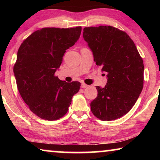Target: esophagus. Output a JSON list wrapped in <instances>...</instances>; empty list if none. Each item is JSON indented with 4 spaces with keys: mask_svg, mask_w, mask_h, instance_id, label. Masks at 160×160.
Instances as JSON below:
<instances>
[{
    "mask_svg": "<svg viewBox=\"0 0 160 160\" xmlns=\"http://www.w3.org/2000/svg\"><path fill=\"white\" fill-rule=\"evenodd\" d=\"M88 85H86V84H85V83H82V85H81V88H88Z\"/></svg>",
    "mask_w": 160,
    "mask_h": 160,
    "instance_id": "esophagus-1",
    "label": "esophagus"
}]
</instances>
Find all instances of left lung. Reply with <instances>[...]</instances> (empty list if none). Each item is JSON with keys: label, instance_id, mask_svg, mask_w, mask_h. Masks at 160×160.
<instances>
[{"label": "left lung", "instance_id": "left-lung-1", "mask_svg": "<svg viewBox=\"0 0 160 160\" xmlns=\"http://www.w3.org/2000/svg\"><path fill=\"white\" fill-rule=\"evenodd\" d=\"M83 31L94 61L107 73L104 88L96 87L98 94L90 103L92 112L102 121L122 117L134 106L142 90L141 56L128 35L117 28L89 27Z\"/></svg>", "mask_w": 160, "mask_h": 160}]
</instances>
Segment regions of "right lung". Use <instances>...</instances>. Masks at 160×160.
Here are the masks:
<instances>
[{
	"mask_svg": "<svg viewBox=\"0 0 160 160\" xmlns=\"http://www.w3.org/2000/svg\"><path fill=\"white\" fill-rule=\"evenodd\" d=\"M82 28H46L22 43L13 67L22 98L34 114L48 121L66 115L80 82L60 80L55 72L67 49L80 38Z\"/></svg>",
	"mask_w": 160,
	"mask_h": 160,
	"instance_id": "obj_1",
	"label": "right lung"
}]
</instances>
